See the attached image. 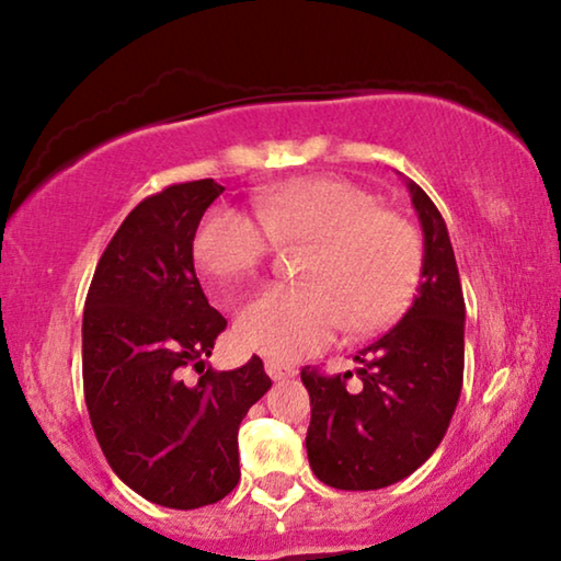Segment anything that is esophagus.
I'll use <instances>...</instances> for the list:
<instances>
[{"instance_id": "obj_1", "label": "esophagus", "mask_w": 561, "mask_h": 561, "mask_svg": "<svg viewBox=\"0 0 561 561\" xmlns=\"http://www.w3.org/2000/svg\"><path fill=\"white\" fill-rule=\"evenodd\" d=\"M265 373L271 375L273 380H283V378H294L296 370L286 363H278V359H265Z\"/></svg>"}]
</instances>
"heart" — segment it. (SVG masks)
Returning a JSON list of instances; mask_svg holds the SVG:
<instances>
[{
    "instance_id": "heart-1",
    "label": "heart",
    "mask_w": 561,
    "mask_h": 561,
    "mask_svg": "<svg viewBox=\"0 0 561 561\" xmlns=\"http://www.w3.org/2000/svg\"><path fill=\"white\" fill-rule=\"evenodd\" d=\"M252 214L217 206L194 234L196 267L211 283L248 278L273 248L309 244L304 286H265L237 309L242 347L278 359L313 355L347 327L370 334L393 324L419 286L421 237L401 214L340 175H304L252 196Z\"/></svg>"
}]
</instances>
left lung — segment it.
I'll use <instances>...</instances> for the list:
<instances>
[{"label": "left lung", "instance_id": "8db88e82", "mask_svg": "<svg viewBox=\"0 0 561 561\" xmlns=\"http://www.w3.org/2000/svg\"><path fill=\"white\" fill-rule=\"evenodd\" d=\"M424 229L419 294L403 319L355 359L352 373L304 367L311 398L306 451L336 490H378L419 470L447 434L465 373V296L447 225L426 191L405 183Z\"/></svg>", "mask_w": 561, "mask_h": 561}]
</instances>
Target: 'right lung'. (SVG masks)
<instances>
[{
  "label": "right lung",
  "instance_id": "obj_1",
  "mask_svg": "<svg viewBox=\"0 0 561 561\" xmlns=\"http://www.w3.org/2000/svg\"><path fill=\"white\" fill-rule=\"evenodd\" d=\"M221 191L204 179L142 198L106 244L83 306V396L99 447L137 495L179 511L232 493L237 432L271 388L255 355L227 373L206 363L227 319L196 278L194 234Z\"/></svg>",
  "mask_w": 561,
  "mask_h": 561
}]
</instances>
